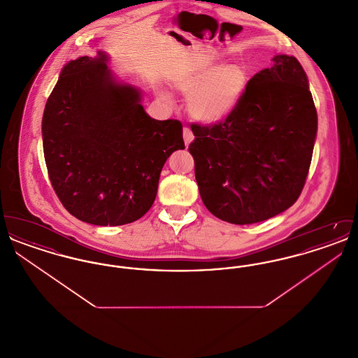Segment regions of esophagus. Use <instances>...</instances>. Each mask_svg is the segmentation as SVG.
<instances>
[{
    "label": "esophagus",
    "instance_id": "1",
    "mask_svg": "<svg viewBox=\"0 0 358 358\" xmlns=\"http://www.w3.org/2000/svg\"><path fill=\"white\" fill-rule=\"evenodd\" d=\"M193 139H194V136H193L192 130L187 129V127H184V142H185V145L189 146V143H190Z\"/></svg>",
    "mask_w": 358,
    "mask_h": 358
}]
</instances>
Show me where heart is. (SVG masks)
<instances>
[{
  "label": "heart",
  "mask_w": 358,
  "mask_h": 358,
  "mask_svg": "<svg viewBox=\"0 0 358 358\" xmlns=\"http://www.w3.org/2000/svg\"><path fill=\"white\" fill-rule=\"evenodd\" d=\"M245 85L247 75L236 64L206 66L176 82L181 92L192 96V117L208 124L222 122L236 108Z\"/></svg>",
  "instance_id": "heart-1"
}]
</instances>
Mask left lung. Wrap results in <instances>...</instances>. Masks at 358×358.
Masks as SVG:
<instances>
[{
  "label": "left lung",
  "instance_id": "1",
  "mask_svg": "<svg viewBox=\"0 0 358 358\" xmlns=\"http://www.w3.org/2000/svg\"><path fill=\"white\" fill-rule=\"evenodd\" d=\"M318 117L306 72L287 55L248 80L225 120L193 123L189 153L206 209L231 224L271 219L294 204L306 182Z\"/></svg>",
  "mask_w": 358,
  "mask_h": 358
}]
</instances>
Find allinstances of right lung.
<instances>
[{
  "instance_id": "add662e5",
  "label": "right lung",
  "mask_w": 358,
  "mask_h": 358,
  "mask_svg": "<svg viewBox=\"0 0 358 358\" xmlns=\"http://www.w3.org/2000/svg\"><path fill=\"white\" fill-rule=\"evenodd\" d=\"M107 56L69 62L45 104L43 148L52 187L72 216L123 225L153 205L159 174L185 149L182 124L150 118L136 87L118 83Z\"/></svg>"
}]
</instances>
